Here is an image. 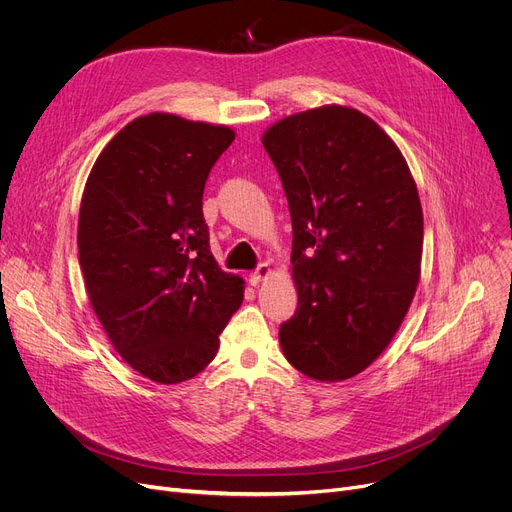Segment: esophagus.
I'll return each instance as SVG.
<instances>
[{
    "mask_svg": "<svg viewBox=\"0 0 512 512\" xmlns=\"http://www.w3.org/2000/svg\"><path fill=\"white\" fill-rule=\"evenodd\" d=\"M270 274H272V267L267 265V263H259V265L255 267V270L249 274V282H251L253 286H257L261 280H265Z\"/></svg>",
    "mask_w": 512,
    "mask_h": 512,
    "instance_id": "obj_1",
    "label": "esophagus"
}]
</instances>
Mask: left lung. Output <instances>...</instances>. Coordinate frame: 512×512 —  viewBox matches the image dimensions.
Masks as SVG:
<instances>
[{
  "instance_id": "left-lung-1",
  "label": "left lung",
  "mask_w": 512,
  "mask_h": 512,
  "mask_svg": "<svg viewBox=\"0 0 512 512\" xmlns=\"http://www.w3.org/2000/svg\"><path fill=\"white\" fill-rule=\"evenodd\" d=\"M292 220V367L319 382L361 373L405 319L419 282L423 213L405 157L351 107L294 114L263 134Z\"/></svg>"
}]
</instances>
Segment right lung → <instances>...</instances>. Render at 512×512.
<instances>
[{"instance_id": "obj_1", "label": "right lung", "mask_w": 512, "mask_h": 512, "mask_svg": "<svg viewBox=\"0 0 512 512\" xmlns=\"http://www.w3.org/2000/svg\"><path fill=\"white\" fill-rule=\"evenodd\" d=\"M234 141L226 126L149 114L97 157L78 215L91 305L120 357L157 384L191 380L218 353L242 280L209 249L203 191Z\"/></svg>"}]
</instances>
